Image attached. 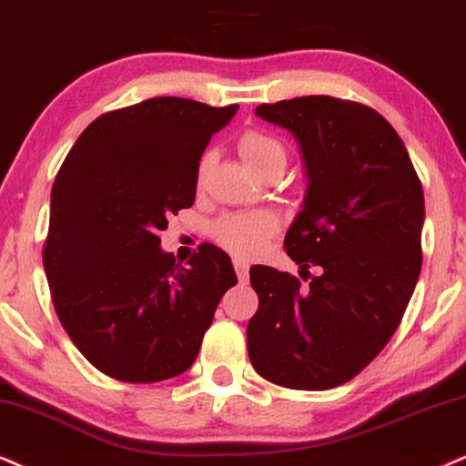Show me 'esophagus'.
<instances>
[{"mask_svg": "<svg viewBox=\"0 0 466 466\" xmlns=\"http://www.w3.org/2000/svg\"><path fill=\"white\" fill-rule=\"evenodd\" d=\"M233 268H235V274H238V279L242 280H248V261H244V259H233Z\"/></svg>", "mask_w": 466, "mask_h": 466, "instance_id": "esophagus-1", "label": "esophagus"}]
</instances>
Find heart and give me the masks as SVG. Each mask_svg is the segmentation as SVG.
Wrapping results in <instances>:
<instances>
[{
  "mask_svg": "<svg viewBox=\"0 0 466 466\" xmlns=\"http://www.w3.org/2000/svg\"><path fill=\"white\" fill-rule=\"evenodd\" d=\"M238 151L242 155L246 166L257 175L266 170L277 168L283 172L287 164V148L279 137L266 134L261 129H248L239 136ZM211 155L205 153L198 159L197 183L205 181L207 170H209ZM277 231V218L257 211V214H231L224 216L222 220L214 224L216 242L238 257H252L263 248L268 238Z\"/></svg>",
  "mask_w": 466,
  "mask_h": 466,
  "instance_id": "obj_1",
  "label": "heart"
}]
</instances>
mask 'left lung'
<instances>
[{
    "label": "left lung",
    "instance_id": "left-lung-1",
    "mask_svg": "<svg viewBox=\"0 0 466 466\" xmlns=\"http://www.w3.org/2000/svg\"><path fill=\"white\" fill-rule=\"evenodd\" d=\"M255 114L302 148L309 187L285 250L311 283L250 269L259 309L248 356L269 382L324 391L352 380L398 330L421 272L423 187L398 131L363 103L296 96Z\"/></svg>",
    "mask_w": 466,
    "mask_h": 466
}]
</instances>
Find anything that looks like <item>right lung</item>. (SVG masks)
Masks as SVG:
<instances>
[{
	"mask_svg": "<svg viewBox=\"0 0 466 466\" xmlns=\"http://www.w3.org/2000/svg\"><path fill=\"white\" fill-rule=\"evenodd\" d=\"M235 112L181 96L107 112L57 170L45 274L68 337L106 376H179L197 360L224 291L238 283L216 246L200 244L186 268L159 248L168 216L194 203L200 155Z\"/></svg>",
	"mask_w": 466,
	"mask_h": 466,
	"instance_id": "1",
	"label": "right lung"
}]
</instances>
